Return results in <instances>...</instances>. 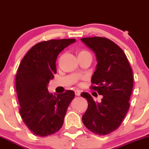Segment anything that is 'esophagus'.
<instances>
[{"label":"esophagus","instance_id":"34e87169","mask_svg":"<svg viewBox=\"0 0 149 149\" xmlns=\"http://www.w3.org/2000/svg\"><path fill=\"white\" fill-rule=\"evenodd\" d=\"M75 94H76V95L79 96V95H80V94H81V93H80V91H79V90H76V91H75Z\"/></svg>","mask_w":149,"mask_h":149}]
</instances>
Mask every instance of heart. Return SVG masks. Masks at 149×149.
Wrapping results in <instances>:
<instances>
[{"mask_svg":"<svg viewBox=\"0 0 149 149\" xmlns=\"http://www.w3.org/2000/svg\"><path fill=\"white\" fill-rule=\"evenodd\" d=\"M84 55H91L89 51H86V50H81L78 52V56H84Z\"/></svg>","mask_w":149,"mask_h":149,"instance_id":"obj_1","label":"heart"}]
</instances>
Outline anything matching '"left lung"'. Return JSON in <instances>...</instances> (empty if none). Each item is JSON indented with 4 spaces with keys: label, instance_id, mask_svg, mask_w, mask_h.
<instances>
[{
    "label": "left lung",
    "instance_id": "obj_1",
    "mask_svg": "<svg viewBox=\"0 0 149 149\" xmlns=\"http://www.w3.org/2000/svg\"><path fill=\"white\" fill-rule=\"evenodd\" d=\"M81 40L94 51L98 61L90 88L103 95L101 102L95 103L88 93H81L88 103L82 121L92 132L105 135L120 126L129 110L132 70L125 53L112 40L101 37Z\"/></svg>",
    "mask_w": 149,
    "mask_h": 149
}]
</instances>
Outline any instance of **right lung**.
<instances>
[{"instance_id":"add662e5","label":"right lung","mask_w":149,"mask_h":149,"mask_svg":"<svg viewBox=\"0 0 149 149\" xmlns=\"http://www.w3.org/2000/svg\"><path fill=\"white\" fill-rule=\"evenodd\" d=\"M75 39L51 40L38 42L24 56L15 79L20 114L31 132L40 137L58 132L75 93L73 90L53 95L48 90L49 81L56 73L59 53Z\"/></svg>"}]
</instances>
